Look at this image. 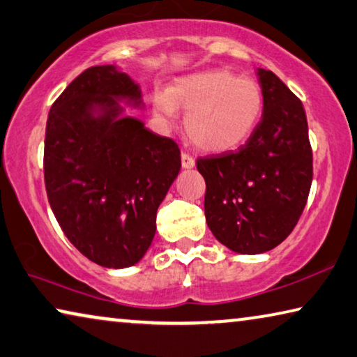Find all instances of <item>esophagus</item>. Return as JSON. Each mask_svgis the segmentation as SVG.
<instances>
[{"instance_id":"obj_1","label":"esophagus","mask_w":357,"mask_h":357,"mask_svg":"<svg viewBox=\"0 0 357 357\" xmlns=\"http://www.w3.org/2000/svg\"><path fill=\"white\" fill-rule=\"evenodd\" d=\"M181 163H183L184 168H194L195 167V158L192 157L188 152L183 151V154H181Z\"/></svg>"}]
</instances>
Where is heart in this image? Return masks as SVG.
<instances>
[{"instance_id": "1", "label": "heart", "mask_w": 357, "mask_h": 357, "mask_svg": "<svg viewBox=\"0 0 357 357\" xmlns=\"http://www.w3.org/2000/svg\"><path fill=\"white\" fill-rule=\"evenodd\" d=\"M185 114V132L197 148L225 152L251 137L264 109V95L252 79L227 70L184 77L154 97V109L163 119Z\"/></svg>"}]
</instances>
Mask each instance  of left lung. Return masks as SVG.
<instances>
[{"label":"left lung","mask_w":357,"mask_h":357,"mask_svg":"<svg viewBox=\"0 0 357 357\" xmlns=\"http://www.w3.org/2000/svg\"><path fill=\"white\" fill-rule=\"evenodd\" d=\"M262 119L236 151L199 157L206 183L205 216L213 235L240 254L273 250L307 205L313 152L302 101L268 70H257Z\"/></svg>","instance_id":"obj_1"}]
</instances>
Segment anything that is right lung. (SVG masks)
Here are the masks:
<instances>
[{
	"label": "right lung",
	"mask_w": 357,
	"mask_h": 357,
	"mask_svg": "<svg viewBox=\"0 0 357 357\" xmlns=\"http://www.w3.org/2000/svg\"><path fill=\"white\" fill-rule=\"evenodd\" d=\"M122 101L141 105L138 84L112 65L89 68L50 107L44 139L50 208L76 250L107 268L149 250L181 168L176 141L152 133Z\"/></svg>",
	"instance_id": "1"
}]
</instances>
